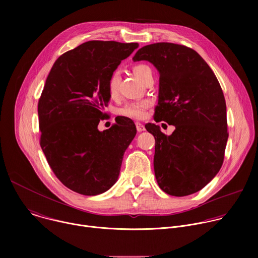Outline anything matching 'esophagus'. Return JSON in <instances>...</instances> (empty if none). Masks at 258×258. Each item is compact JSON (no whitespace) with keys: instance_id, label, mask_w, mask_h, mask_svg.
Instances as JSON below:
<instances>
[{"instance_id":"34e87169","label":"esophagus","mask_w":258,"mask_h":258,"mask_svg":"<svg viewBox=\"0 0 258 258\" xmlns=\"http://www.w3.org/2000/svg\"><path fill=\"white\" fill-rule=\"evenodd\" d=\"M136 126H137V131H138L139 133L144 132V131L146 130V128H145V125L142 124V123H140V122H137V123H136Z\"/></svg>"}]
</instances>
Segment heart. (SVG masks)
Masks as SVG:
<instances>
[{
  "label": "heart",
  "mask_w": 258,
  "mask_h": 258,
  "mask_svg": "<svg viewBox=\"0 0 258 258\" xmlns=\"http://www.w3.org/2000/svg\"><path fill=\"white\" fill-rule=\"evenodd\" d=\"M134 75L144 83L146 78L149 75H152L151 68L146 64H137L133 67ZM119 82H120V76L118 72H113L110 76L108 83H107V89L110 97H116L118 94V88H119ZM149 100H141V101H135L124 104L122 107L118 109V114L124 117H130L133 119H142L146 115L147 109L150 106Z\"/></svg>",
  "instance_id": "heart-1"
}]
</instances>
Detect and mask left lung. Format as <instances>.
<instances>
[{"label":"left lung","mask_w":258,"mask_h":258,"mask_svg":"<svg viewBox=\"0 0 258 258\" xmlns=\"http://www.w3.org/2000/svg\"><path fill=\"white\" fill-rule=\"evenodd\" d=\"M134 62L149 61L159 72L154 119L174 125L170 136L154 123V171L160 189L182 197L204 188L223 165L227 141V106L220 85L193 49L156 43L138 50Z\"/></svg>","instance_id":"8db88e82"}]
</instances>
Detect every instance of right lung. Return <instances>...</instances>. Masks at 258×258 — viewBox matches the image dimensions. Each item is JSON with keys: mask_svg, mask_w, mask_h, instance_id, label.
<instances>
[{"mask_svg": "<svg viewBox=\"0 0 258 258\" xmlns=\"http://www.w3.org/2000/svg\"><path fill=\"white\" fill-rule=\"evenodd\" d=\"M138 43L90 41L61 55L38 105L41 147L55 175L82 195L102 194L116 182L137 128L127 117L100 132L107 83Z\"/></svg>", "mask_w": 258, "mask_h": 258, "instance_id": "add662e5", "label": "right lung"}]
</instances>
